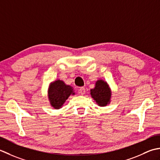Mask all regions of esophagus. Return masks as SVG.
Here are the masks:
<instances>
[{"label": "esophagus", "instance_id": "esophagus-1", "mask_svg": "<svg viewBox=\"0 0 160 160\" xmlns=\"http://www.w3.org/2000/svg\"><path fill=\"white\" fill-rule=\"evenodd\" d=\"M79 92L81 94H82V95H83V94H84L85 92H86V89H85V88H83V87L80 88V89L79 90Z\"/></svg>", "mask_w": 160, "mask_h": 160}]
</instances>
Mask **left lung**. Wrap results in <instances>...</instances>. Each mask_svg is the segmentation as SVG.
I'll return each mask as SVG.
<instances>
[{
	"instance_id": "1",
	"label": "left lung",
	"mask_w": 160,
	"mask_h": 160,
	"mask_svg": "<svg viewBox=\"0 0 160 160\" xmlns=\"http://www.w3.org/2000/svg\"><path fill=\"white\" fill-rule=\"evenodd\" d=\"M91 97L99 106H106L110 102L111 91L108 83L103 80H98L94 88L90 90Z\"/></svg>"
}]
</instances>
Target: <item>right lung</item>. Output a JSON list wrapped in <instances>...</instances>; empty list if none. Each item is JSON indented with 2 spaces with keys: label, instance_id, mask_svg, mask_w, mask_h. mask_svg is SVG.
Listing matches in <instances>:
<instances>
[{
  "label": "right lung",
  "instance_id": "1",
  "mask_svg": "<svg viewBox=\"0 0 160 160\" xmlns=\"http://www.w3.org/2000/svg\"><path fill=\"white\" fill-rule=\"evenodd\" d=\"M72 94H74L72 88L66 85L63 81L57 80L50 84L48 98L54 108L59 109Z\"/></svg>",
  "mask_w": 160,
  "mask_h": 160
}]
</instances>
